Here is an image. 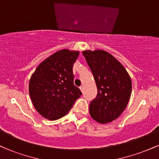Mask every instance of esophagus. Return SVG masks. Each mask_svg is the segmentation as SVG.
Segmentation results:
<instances>
[{
    "instance_id": "obj_1",
    "label": "esophagus",
    "mask_w": 159,
    "mask_h": 159,
    "mask_svg": "<svg viewBox=\"0 0 159 159\" xmlns=\"http://www.w3.org/2000/svg\"><path fill=\"white\" fill-rule=\"evenodd\" d=\"M80 90H81V92H84V86H81L80 87Z\"/></svg>"
}]
</instances>
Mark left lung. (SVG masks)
<instances>
[{
  "label": "left lung",
  "instance_id": "left-lung-1",
  "mask_svg": "<svg viewBox=\"0 0 159 159\" xmlns=\"http://www.w3.org/2000/svg\"><path fill=\"white\" fill-rule=\"evenodd\" d=\"M97 87V96L90 104V114L98 123H111L126 107L132 93V80L124 66L103 50L84 51Z\"/></svg>",
  "mask_w": 159,
  "mask_h": 159
}]
</instances>
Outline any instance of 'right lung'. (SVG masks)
Listing matches in <instances>:
<instances>
[{
    "instance_id": "add662e5",
    "label": "right lung",
    "mask_w": 159,
    "mask_h": 159,
    "mask_svg": "<svg viewBox=\"0 0 159 159\" xmlns=\"http://www.w3.org/2000/svg\"><path fill=\"white\" fill-rule=\"evenodd\" d=\"M79 52L63 49L42 62L31 75L29 93L36 110L45 119L65 116L82 94L74 85L72 67Z\"/></svg>"
}]
</instances>
